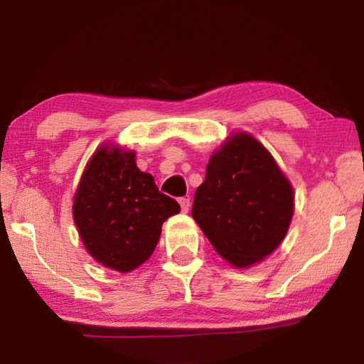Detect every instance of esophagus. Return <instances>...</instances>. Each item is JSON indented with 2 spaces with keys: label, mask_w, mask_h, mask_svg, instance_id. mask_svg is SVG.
I'll return each instance as SVG.
<instances>
[{
  "label": "esophagus",
  "mask_w": 364,
  "mask_h": 364,
  "mask_svg": "<svg viewBox=\"0 0 364 364\" xmlns=\"http://www.w3.org/2000/svg\"><path fill=\"white\" fill-rule=\"evenodd\" d=\"M178 203H181V208H182V212H188V208H191V198L188 197H182L181 200H178Z\"/></svg>",
  "instance_id": "obj_1"
}]
</instances>
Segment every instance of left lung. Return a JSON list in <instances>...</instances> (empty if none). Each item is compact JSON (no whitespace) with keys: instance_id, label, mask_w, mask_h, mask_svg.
<instances>
[{"instance_id":"8db88e82","label":"left lung","mask_w":364,"mask_h":364,"mask_svg":"<svg viewBox=\"0 0 364 364\" xmlns=\"http://www.w3.org/2000/svg\"><path fill=\"white\" fill-rule=\"evenodd\" d=\"M293 215V191L270 152L237 134L207 164L192 217L213 248L235 267H250L275 250Z\"/></svg>"}]
</instances>
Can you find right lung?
<instances>
[{
  "label": "right lung",
  "mask_w": 364,
  "mask_h": 364,
  "mask_svg": "<svg viewBox=\"0 0 364 364\" xmlns=\"http://www.w3.org/2000/svg\"><path fill=\"white\" fill-rule=\"evenodd\" d=\"M181 205L159 192L151 173L136 166V154L97 149L74 197V222L87 252L117 272L142 265L161 237L162 223Z\"/></svg>",
  "instance_id": "add662e5"
}]
</instances>
